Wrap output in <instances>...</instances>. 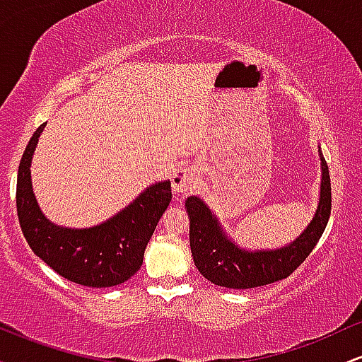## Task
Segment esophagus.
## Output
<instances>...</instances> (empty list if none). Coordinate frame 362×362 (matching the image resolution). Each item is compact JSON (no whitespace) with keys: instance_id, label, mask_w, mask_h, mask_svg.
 Wrapping results in <instances>:
<instances>
[{"instance_id":"obj_1","label":"esophagus","mask_w":362,"mask_h":362,"mask_svg":"<svg viewBox=\"0 0 362 362\" xmlns=\"http://www.w3.org/2000/svg\"><path fill=\"white\" fill-rule=\"evenodd\" d=\"M172 187L177 194H189L195 189V175L192 170L187 167L177 168L172 175Z\"/></svg>"}]
</instances>
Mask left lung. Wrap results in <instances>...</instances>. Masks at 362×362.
I'll use <instances>...</instances> for the list:
<instances>
[{"label":"left lung","instance_id":"8db88e82","mask_svg":"<svg viewBox=\"0 0 362 362\" xmlns=\"http://www.w3.org/2000/svg\"><path fill=\"white\" fill-rule=\"evenodd\" d=\"M320 160H322V190H320V204L313 221L293 243L281 250H242L231 240H228L218 219L201 199H187V213L190 216V250L199 272L216 286L250 289L282 281L296 271L317 247L330 218V173L322 151H320Z\"/></svg>","mask_w":362,"mask_h":362}]
</instances>
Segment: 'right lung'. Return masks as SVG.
<instances>
[{"mask_svg":"<svg viewBox=\"0 0 362 362\" xmlns=\"http://www.w3.org/2000/svg\"><path fill=\"white\" fill-rule=\"evenodd\" d=\"M45 124L28 141L16 178V213L25 240L64 279L88 288L122 284L143 265L149 238L172 201L170 182L148 187L132 204L98 226H56L40 213L30 182L32 156Z\"/></svg>","mask_w":362,"mask_h":362,"instance_id":"right-lung-1","label":"right lung"}]
</instances>
